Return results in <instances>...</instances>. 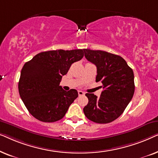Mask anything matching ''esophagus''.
<instances>
[{"label": "esophagus", "mask_w": 158, "mask_h": 158, "mask_svg": "<svg viewBox=\"0 0 158 158\" xmlns=\"http://www.w3.org/2000/svg\"><path fill=\"white\" fill-rule=\"evenodd\" d=\"M78 95H79V96H84V95H85V93L83 92V91H81V90H78Z\"/></svg>", "instance_id": "34e87169"}]
</instances>
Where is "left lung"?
Wrapping results in <instances>:
<instances>
[{"instance_id": "left-lung-1", "label": "left lung", "mask_w": 158, "mask_h": 158, "mask_svg": "<svg viewBox=\"0 0 158 158\" xmlns=\"http://www.w3.org/2000/svg\"><path fill=\"white\" fill-rule=\"evenodd\" d=\"M85 57L97 68L96 81L101 82L100 98L86 94L88 103L84 107L86 117L98 124L113 122L122 115L135 93L132 69L120 56L101 50L84 49Z\"/></svg>"}]
</instances>
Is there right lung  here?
<instances>
[{"mask_svg": "<svg viewBox=\"0 0 158 158\" xmlns=\"http://www.w3.org/2000/svg\"><path fill=\"white\" fill-rule=\"evenodd\" d=\"M83 49L51 50L34 56L23 65L19 92L28 111L43 122H55L65 115L78 94L60 85L71 64L83 57Z\"/></svg>", "mask_w": 158, "mask_h": 158, "instance_id": "right-lung-1", "label": "right lung"}]
</instances>
